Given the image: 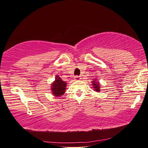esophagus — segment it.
<instances>
[{
  "mask_svg": "<svg viewBox=\"0 0 148 148\" xmlns=\"http://www.w3.org/2000/svg\"><path fill=\"white\" fill-rule=\"evenodd\" d=\"M80 79H82L80 76H76L74 77V80H80Z\"/></svg>",
  "mask_w": 148,
  "mask_h": 148,
  "instance_id": "34e87169",
  "label": "esophagus"
}]
</instances>
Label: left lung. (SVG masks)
<instances>
[{
    "instance_id": "left-lung-1",
    "label": "left lung",
    "mask_w": 148,
    "mask_h": 148,
    "mask_svg": "<svg viewBox=\"0 0 148 148\" xmlns=\"http://www.w3.org/2000/svg\"><path fill=\"white\" fill-rule=\"evenodd\" d=\"M92 85L93 86V88L95 89V91L96 92H100L101 91V86H100V82L98 81L97 79L95 78L94 80L92 81Z\"/></svg>"
}]
</instances>
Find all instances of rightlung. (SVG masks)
I'll return each instance as SVG.
<instances>
[{"mask_svg":"<svg viewBox=\"0 0 148 148\" xmlns=\"http://www.w3.org/2000/svg\"><path fill=\"white\" fill-rule=\"evenodd\" d=\"M66 81L62 80L58 75H56L55 80L51 84V93L54 97H60L63 95L66 92Z\"/></svg>","mask_w":148,"mask_h":148,"instance_id":"obj_1","label":"right lung"}]
</instances>
